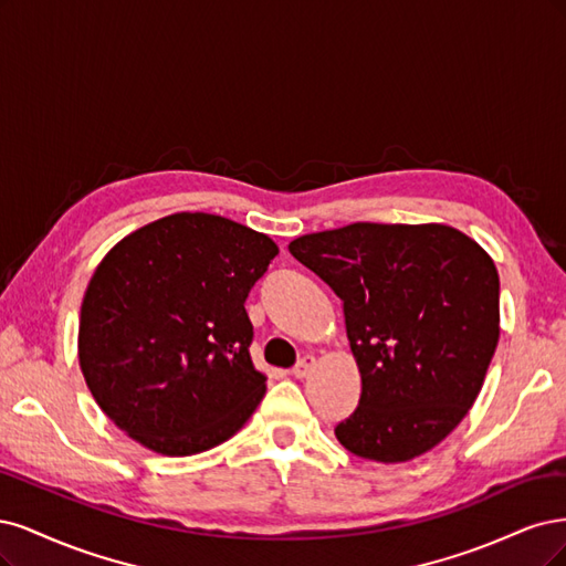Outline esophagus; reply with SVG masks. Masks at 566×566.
Instances as JSON below:
<instances>
[{"label":"esophagus","instance_id":"1","mask_svg":"<svg viewBox=\"0 0 566 566\" xmlns=\"http://www.w3.org/2000/svg\"><path fill=\"white\" fill-rule=\"evenodd\" d=\"M317 367V359H315V355H305L294 369H291V374H294L296 378H305V376H310V371H313Z\"/></svg>","mask_w":566,"mask_h":566}]
</instances>
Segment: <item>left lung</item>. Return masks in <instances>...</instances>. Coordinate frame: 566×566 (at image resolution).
<instances>
[{"label":"left lung","instance_id":"obj_1","mask_svg":"<svg viewBox=\"0 0 566 566\" xmlns=\"http://www.w3.org/2000/svg\"><path fill=\"white\" fill-rule=\"evenodd\" d=\"M289 251L343 301L361 395L338 442L378 463L434 449L475 405L499 345L489 253L442 223H353Z\"/></svg>","mask_w":566,"mask_h":566}]
</instances>
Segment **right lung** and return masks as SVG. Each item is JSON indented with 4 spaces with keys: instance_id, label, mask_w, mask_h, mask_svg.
I'll list each match as a JSON object with an SVG mask.
<instances>
[{
    "instance_id": "obj_1",
    "label": "right lung",
    "mask_w": 566,
    "mask_h": 566,
    "mask_svg": "<svg viewBox=\"0 0 566 566\" xmlns=\"http://www.w3.org/2000/svg\"><path fill=\"white\" fill-rule=\"evenodd\" d=\"M280 253L223 216L180 211L126 234L84 291L77 355L96 405L161 455L213 449L265 395L253 367L251 286Z\"/></svg>"
}]
</instances>
